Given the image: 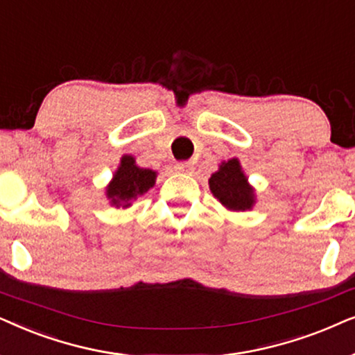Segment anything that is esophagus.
I'll list each match as a JSON object with an SVG mask.
<instances>
[{"label": "esophagus", "mask_w": 355, "mask_h": 355, "mask_svg": "<svg viewBox=\"0 0 355 355\" xmlns=\"http://www.w3.org/2000/svg\"><path fill=\"white\" fill-rule=\"evenodd\" d=\"M175 170L180 173H193V170H195V165L190 160H183V162H177L175 164Z\"/></svg>", "instance_id": "34e87169"}]
</instances>
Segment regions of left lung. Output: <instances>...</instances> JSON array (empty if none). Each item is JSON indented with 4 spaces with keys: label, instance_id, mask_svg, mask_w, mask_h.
<instances>
[{
    "label": "left lung",
    "instance_id": "obj_1",
    "mask_svg": "<svg viewBox=\"0 0 355 355\" xmlns=\"http://www.w3.org/2000/svg\"><path fill=\"white\" fill-rule=\"evenodd\" d=\"M209 188L217 200L227 209L245 211L252 209L254 195L252 187L247 183V177L242 172L237 159L229 160L220 165L216 173L209 178Z\"/></svg>",
    "mask_w": 355,
    "mask_h": 355
}]
</instances>
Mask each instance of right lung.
<instances>
[{
	"label": "right lung",
	"instance_id": "right-lung-1",
	"mask_svg": "<svg viewBox=\"0 0 355 355\" xmlns=\"http://www.w3.org/2000/svg\"><path fill=\"white\" fill-rule=\"evenodd\" d=\"M154 182L155 172L138 167L131 155H123L120 167L113 175V182L107 188V196L113 205L128 207L130 201L144 195L154 187Z\"/></svg>",
	"mask_w": 355,
	"mask_h": 355
}]
</instances>
